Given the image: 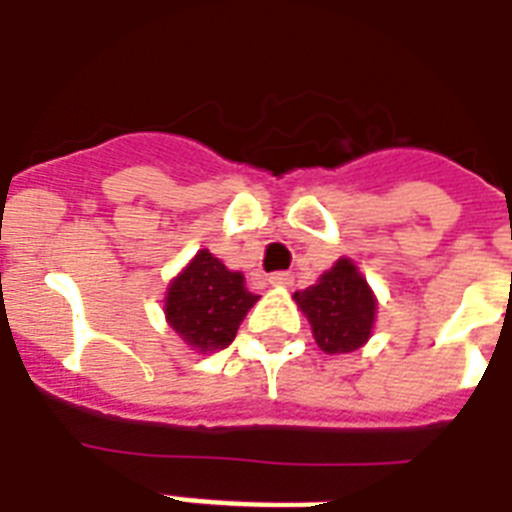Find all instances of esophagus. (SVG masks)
Instances as JSON below:
<instances>
[{"instance_id":"34e87169","label":"esophagus","mask_w":512,"mask_h":512,"mask_svg":"<svg viewBox=\"0 0 512 512\" xmlns=\"http://www.w3.org/2000/svg\"><path fill=\"white\" fill-rule=\"evenodd\" d=\"M292 281H295V276L289 271H276L268 276V284H273V287H289Z\"/></svg>"}]
</instances>
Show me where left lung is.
Masks as SVG:
<instances>
[{
    "instance_id": "8db88e82",
    "label": "left lung",
    "mask_w": 512,
    "mask_h": 512,
    "mask_svg": "<svg viewBox=\"0 0 512 512\" xmlns=\"http://www.w3.org/2000/svg\"><path fill=\"white\" fill-rule=\"evenodd\" d=\"M295 300L324 353H350L372 335L377 303L364 276L345 257L321 276L319 284L295 292Z\"/></svg>"
}]
</instances>
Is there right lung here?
<instances>
[{
    "label": "right lung",
    "instance_id": "right-lung-1",
    "mask_svg": "<svg viewBox=\"0 0 512 512\" xmlns=\"http://www.w3.org/2000/svg\"><path fill=\"white\" fill-rule=\"evenodd\" d=\"M257 303L244 276L228 271L207 249H199L188 268L170 284L164 313L170 327L193 350L228 348L247 311Z\"/></svg>",
    "mask_w": 512,
    "mask_h": 512
}]
</instances>
